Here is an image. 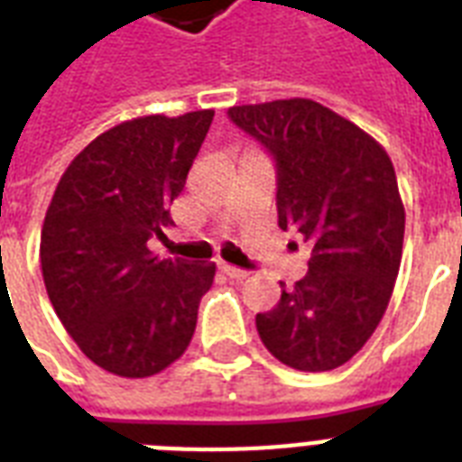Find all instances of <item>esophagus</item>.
I'll return each mask as SVG.
<instances>
[{
	"label": "esophagus",
	"instance_id": "obj_1",
	"mask_svg": "<svg viewBox=\"0 0 462 462\" xmlns=\"http://www.w3.org/2000/svg\"><path fill=\"white\" fill-rule=\"evenodd\" d=\"M220 271H223L225 275H227V278H232V281H245L246 275V271H242V268H235V266H230V263H220Z\"/></svg>",
	"mask_w": 462,
	"mask_h": 462
}]
</instances>
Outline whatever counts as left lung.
<instances>
[{"label": "left lung", "mask_w": 462, "mask_h": 462, "mask_svg": "<svg viewBox=\"0 0 462 462\" xmlns=\"http://www.w3.org/2000/svg\"><path fill=\"white\" fill-rule=\"evenodd\" d=\"M227 117L275 160L281 230L311 245L309 273L281 282L256 314L268 352L300 372H330L379 326L401 268L405 208L388 153L350 119L307 100L230 107Z\"/></svg>", "instance_id": "obj_1"}]
</instances>
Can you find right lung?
Segmentation results:
<instances>
[{"mask_svg":"<svg viewBox=\"0 0 462 462\" xmlns=\"http://www.w3.org/2000/svg\"><path fill=\"white\" fill-rule=\"evenodd\" d=\"M213 110L151 115L112 126L71 160L40 235L47 297L105 372L146 379L191 343L216 263L158 259L148 242L172 225Z\"/></svg>","mask_w":462,"mask_h":462,"instance_id":"1","label":"right lung"}]
</instances>
